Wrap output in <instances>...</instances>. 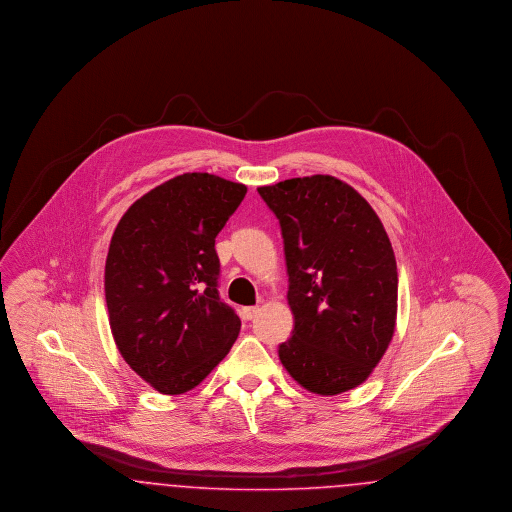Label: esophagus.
<instances>
[{
    "instance_id": "34e87169",
    "label": "esophagus",
    "mask_w": 512,
    "mask_h": 512,
    "mask_svg": "<svg viewBox=\"0 0 512 512\" xmlns=\"http://www.w3.org/2000/svg\"><path fill=\"white\" fill-rule=\"evenodd\" d=\"M257 313H259V307H244L242 309V318L244 320H251V318L257 317Z\"/></svg>"
}]
</instances>
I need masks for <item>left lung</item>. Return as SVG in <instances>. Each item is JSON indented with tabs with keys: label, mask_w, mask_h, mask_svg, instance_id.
Listing matches in <instances>:
<instances>
[{
	"label": "left lung",
	"mask_w": 512,
	"mask_h": 512,
	"mask_svg": "<svg viewBox=\"0 0 512 512\" xmlns=\"http://www.w3.org/2000/svg\"><path fill=\"white\" fill-rule=\"evenodd\" d=\"M280 220L292 338L278 357L318 395L361 386L384 357L397 318V265L382 220L328 174L257 188Z\"/></svg>",
	"instance_id": "1"
}]
</instances>
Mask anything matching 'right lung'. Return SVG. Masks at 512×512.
I'll use <instances>...</instances> for the list:
<instances>
[{"instance_id":"right-lung-1","label":"right lung","mask_w":512,"mask_h":512,"mask_svg":"<svg viewBox=\"0 0 512 512\" xmlns=\"http://www.w3.org/2000/svg\"><path fill=\"white\" fill-rule=\"evenodd\" d=\"M244 184L186 172L134 201L105 261V301L122 359L159 393L201 384L240 334L219 295L215 238Z\"/></svg>"}]
</instances>
